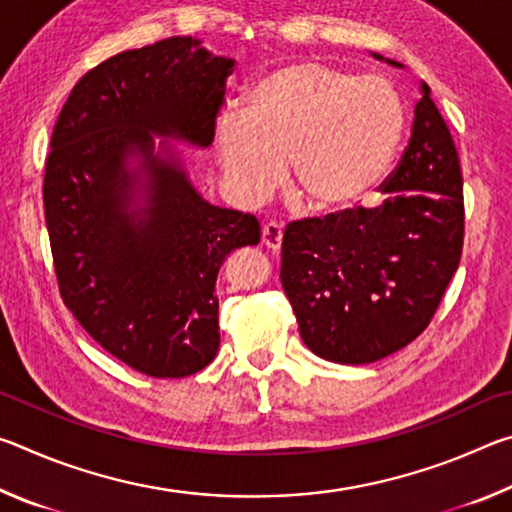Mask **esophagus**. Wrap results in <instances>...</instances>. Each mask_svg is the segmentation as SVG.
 Segmentation results:
<instances>
[{
    "instance_id": "esophagus-1",
    "label": "esophagus",
    "mask_w": 512,
    "mask_h": 512,
    "mask_svg": "<svg viewBox=\"0 0 512 512\" xmlns=\"http://www.w3.org/2000/svg\"><path fill=\"white\" fill-rule=\"evenodd\" d=\"M282 235H284V228H282L280 223H275V221L264 223V228H262V244L266 248H271V250H280Z\"/></svg>"
}]
</instances>
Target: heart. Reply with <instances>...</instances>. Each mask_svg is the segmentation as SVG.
<instances>
[{
	"label": "heart",
	"instance_id": "b5f03b06",
	"mask_svg": "<svg viewBox=\"0 0 512 512\" xmlns=\"http://www.w3.org/2000/svg\"><path fill=\"white\" fill-rule=\"evenodd\" d=\"M402 135L404 106L391 81L309 58L264 69L246 85L241 108L212 124L216 160L237 201H264L287 160L291 189L323 214L366 201Z\"/></svg>",
	"mask_w": 512,
	"mask_h": 512
}]
</instances>
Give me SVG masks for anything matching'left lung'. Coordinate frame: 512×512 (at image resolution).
Masks as SVG:
<instances>
[{"instance_id":"obj_1","label":"left lung","mask_w":512,"mask_h":512,"mask_svg":"<svg viewBox=\"0 0 512 512\" xmlns=\"http://www.w3.org/2000/svg\"><path fill=\"white\" fill-rule=\"evenodd\" d=\"M413 115L384 203L284 230L282 287L302 341L320 359L361 366L406 348L429 325L461 262V167L424 81Z\"/></svg>"}]
</instances>
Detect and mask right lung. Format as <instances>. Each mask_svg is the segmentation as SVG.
<instances>
[{"instance_id":"right-lung-1","label":"right lung","mask_w":512,"mask_h":512,"mask_svg":"<svg viewBox=\"0 0 512 512\" xmlns=\"http://www.w3.org/2000/svg\"><path fill=\"white\" fill-rule=\"evenodd\" d=\"M232 69L192 36L121 51L74 85L51 135L42 196L60 296L149 377L212 363L216 275L259 244L255 216L207 203L176 146L210 149Z\"/></svg>"}]
</instances>
